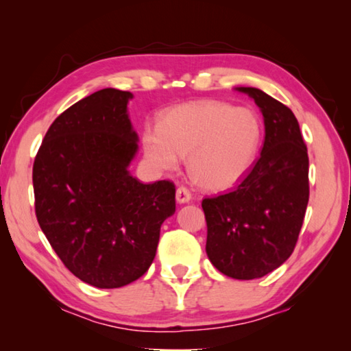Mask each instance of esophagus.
Instances as JSON below:
<instances>
[{
	"label": "esophagus",
	"instance_id": "esophagus-1",
	"mask_svg": "<svg viewBox=\"0 0 351 351\" xmlns=\"http://www.w3.org/2000/svg\"><path fill=\"white\" fill-rule=\"evenodd\" d=\"M192 199V193L189 192V189L186 187H178L176 189V201L180 204H186L189 201Z\"/></svg>",
	"mask_w": 351,
	"mask_h": 351
}]
</instances>
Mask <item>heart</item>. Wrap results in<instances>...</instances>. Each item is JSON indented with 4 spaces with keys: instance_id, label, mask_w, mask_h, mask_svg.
<instances>
[{
    "instance_id": "heart-1",
    "label": "heart",
    "mask_w": 351,
    "mask_h": 351,
    "mask_svg": "<svg viewBox=\"0 0 351 351\" xmlns=\"http://www.w3.org/2000/svg\"><path fill=\"white\" fill-rule=\"evenodd\" d=\"M260 122L254 111L217 100H197L164 112L158 128H145L142 148L153 169L175 170L187 156L193 182L224 190L251 167L260 144Z\"/></svg>"
}]
</instances>
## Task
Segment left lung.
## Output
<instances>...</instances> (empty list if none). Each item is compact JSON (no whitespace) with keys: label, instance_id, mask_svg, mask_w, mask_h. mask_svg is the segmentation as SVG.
Returning <instances> with one entry per match:
<instances>
[{"label":"left lung","instance_id":"8db88e82","mask_svg":"<svg viewBox=\"0 0 351 351\" xmlns=\"http://www.w3.org/2000/svg\"><path fill=\"white\" fill-rule=\"evenodd\" d=\"M263 114L265 142L247 175L224 195L203 199L206 252L224 276L252 280L293 254L304 223L310 182L299 122L287 105L257 88L239 86Z\"/></svg>","mask_w":351,"mask_h":351}]
</instances>
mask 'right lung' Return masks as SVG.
I'll use <instances>...</instances> for the list:
<instances>
[{
  "instance_id": "add662e5",
  "label": "right lung",
  "mask_w": 351,
  "mask_h": 351,
  "mask_svg": "<svg viewBox=\"0 0 351 351\" xmlns=\"http://www.w3.org/2000/svg\"><path fill=\"white\" fill-rule=\"evenodd\" d=\"M130 91L105 88L69 106L35 156V215L63 265L96 288H121L153 263L162 223L175 213V184L130 173L138 134Z\"/></svg>"
}]
</instances>
